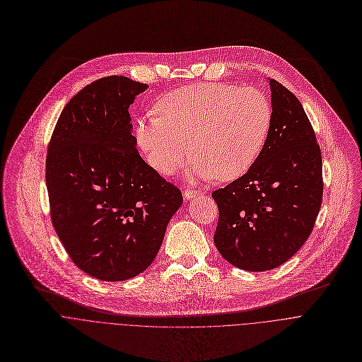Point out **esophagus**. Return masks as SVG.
Here are the masks:
<instances>
[{"label": "esophagus", "mask_w": 362, "mask_h": 362, "mask_svg": "<svg viewBox=\"0 0 362 362\" xmlns=\"http://www.w3.org/2000/svg\"><path fill=\"white\" fill-rule=\"evenodd\" d=\"M183 194H185V199H192L194 196L199 194V190H194V189H190V187H186L183 190Z\"/></svg>", "instance_id": "1"}]
</instances>
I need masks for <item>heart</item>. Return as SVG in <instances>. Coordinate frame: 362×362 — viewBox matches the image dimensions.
Wrapping results in <instances>:
<instances>
[{
  "mask_svg": "<svg viewBox=\"0 0 362 362\" xmlns=\"http://www.w3.org/2000/svg\"><path fill=\"white\" fill-rule=\"evenodd\" d=\"M159 116L136 125L139 146L162 175L177 172L190 148L192 170L202 177L230 180L243 175L259 158L270 132L273 109L253 86L196 83L166 93Z\"/></svg>",
  "mask_w": 362,
  "mask_h": 362,
  "instance_id": "b5f03b06",
  "label": "heart"
}]
</instances>
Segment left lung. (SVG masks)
Masks as SVG:
<instances>
[{"mask_svg":"<svg viewBox=\"0 0 362 362\" xmlns=\"http://www.w3.org/2000/svg\"><path fill=\"white\" fill-rule=\"evenodd\" d=\"M273 119L250 169L211 193L218 207L214 245L247 272L276 269L311 234L322 200L321 151L293 92L270 79Z\"/></svg>","mask_w":362,"mask_h":362,"instance_id":"8db88e82","label":"left lung"}]
</instances>
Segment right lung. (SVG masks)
Returning <instances> with one entry per match:
<instances>
[{
  "instance_id": "right-lung-1",
  "label": "right lung",
  "mask_w": 362,
  "mask_h": 362,
  "mask_svg": "<svg viewBox=\"0 0 362 362\" xmlns=\"http://www.w3.org/2000/svg\"><path fill=\"white\" fill-rule=\"evenodd\" d=\"M146 83L105 76L64 107L48 144L52 226L69 259L103 281H124L155 260L180 190L136 149L129 106Z\"/></svg>"
}]
</instances>
